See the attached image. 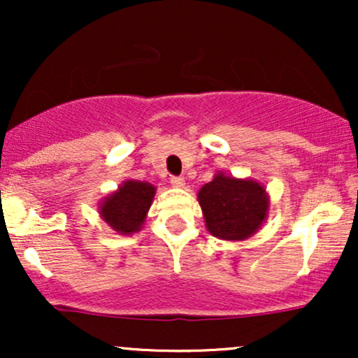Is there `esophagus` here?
<instances>
[{
  "label": "esophagus",
  "mask_w": 358,
  "mask_h": 358,
  "mask_svg": "<svg viewBox=\"0 0 358 358\" xmlns=\"http://www.w3.org/2000/svg\"><path fill=\"white\" fill-rule=\"evenodd\" d=\"M170 183H171V187H175V188H183L185 187V180L182 178V176H171Z\"/></svg>",
  "instance_id": "obj_1"
}]
</instances>
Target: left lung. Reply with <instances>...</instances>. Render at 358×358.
I'll return each mask as SVG.
<instances>
[{
  "mask_svg": "<svg viewBox=\"0 0 358 358\" xmlns=\"http://www.w3.org/2000/svg\"><path fill=\"white\" fill-rule=\"evenodd\" d=\"M205 225L217 239L245 241L268 219L269 199L256 180L217 173L199 192Z\"/></svg>",
  "mask_w": 358,
  "mask_h": 358,
  "instance_id": "left-lung-1",
  "label": "left lung"
}]
</instances>
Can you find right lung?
I'll use <instances>...</instances> for the list:
<instances>
[{
	"label": "right lung",
	"instance_id": "right-lung-1",
	"mask_svg": "<svg viewBox=\"0 0 358 358\" xmlns=\"http://www.w3.org/2000/svg\"><path fill=\"white\" fill-rule=\"evenodd\" d=\"M155 193L156 188L151 183L126 180L99 203L101 219L121 236L141 231Z\"/></svg>",
	"mask_w": 358,
	"mask_h": 358
}]
</instances>
